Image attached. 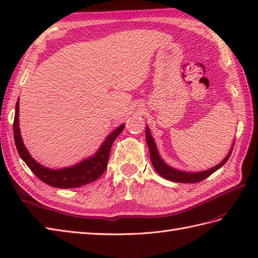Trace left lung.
Segmentation results:
<instances>
[{
	"mask_svg": "<svg viewBox=\"0 0 258 258\" xmlns=\"http://www.w3.org/2000/svg\"><path fill=\"white\" fill-rule=\"evenodd\" d=\"M145 135H146V143H147V146H149L150 154H151V161H152L153 166L155 168V171L160 174L162 177L166 178L168 180H172V182H177V183H197L207 178L210 175H212L214 172H216L218 168H221L224 164L228 161L229 156L232 154L234 143H235L234 142L231 151L228 152V154L225 156V158H224L220 164H217L216 166L202 172H185V171H180V169H176L172 166H169L168 164H166L162 160V157L160 156V153L157 151L154 139H153V136L151 135L149 126H146Z\"/></svg>",
	"mask_w": 258,
	"mask_h": 258,
	"instance_id": "left-lung-1",
	"label": "left lung"
}]
</instances>
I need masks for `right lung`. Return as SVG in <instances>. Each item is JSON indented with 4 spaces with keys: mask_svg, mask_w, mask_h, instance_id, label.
<instances>
[{
    "mask_svg": "<svg viewBox=\"0 0 258 258\" xmlns=\"http://www.w3.org/2000/svg\"><path fill=\"white\" fill-rule=\"evenodd\" d=\"M19 100L15 105V116L13 123V133H14V142L16 145V150L19 152V155L31 171L34 173L36 176L40 178L42 182L45 184L53 186L57 188H75L94 182L97 178H100L103 173L105 172L109 151L115 139L122 132L124 128V124L119 125L116 130L109 134L107 138L104 140L100 149L97 150L94 155L87 157L86 160L75 164L73 166L53 169L41 165L37 163L34 158L31 156L29 151L24 146L23 140H22L20 126H19Z\"/></svg>",
    "mask_w": 258,
    "mask_h": 258,
    "instance_id": "obj_1",
    "label": "right lung"
}]
</instances>
